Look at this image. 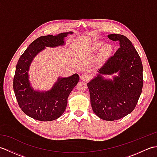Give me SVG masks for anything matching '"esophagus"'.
Returning a JSON list of instances; mask_svg holds the SVG:
<instances>
[{"label":"esophagus","mask_w":157,"mask_h":157,"mask_svg":"<svg viewBox=\"0 0 157 157\" xmlns=\"http://www.w3.org/2000/svg\"><path fill=\"white\" fill-rule=\"evenodd\" d=\"M81 79L83 81H88L90 79V76L88 73H83V74L80 76Z\"/></svg>","instance_id":"esophagus-1"}]
</instances>
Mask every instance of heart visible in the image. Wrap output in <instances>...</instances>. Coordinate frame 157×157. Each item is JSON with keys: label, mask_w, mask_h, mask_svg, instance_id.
<instances>
[{"label": "heart", "mask_w": 157, "mask_h": 157, "mask_svg": "<svg viewBox=\"0 0 157 157\" xmlns=\"http://www.w3.org/2000/svg\"><path fill=\"white\" fill-rule=\"evenodd\" d=\"M90 50L93 52H99L98 59L100 60H104L111 54L113 52V46L109 44H105L102 40L96 41L93 42L91 46Z\"/></svg>", "instance_id": "1"}]
</instances>
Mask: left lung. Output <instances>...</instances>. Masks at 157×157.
<instances>
[{
	"label": "left lung",
	"mask_w": 157,
	"mask_h": 157,
	"mask_svg": "<svg viewBox=\"0 0 157 157\" xmlns=\"http://www.w3.org/2000/svg\"><path fill=\"white\" fill-rule=\"evenodd\" d=\"M108 38L118 40L120 47L87 86L94 113L100 119L115 121L132 113L137 105L143 86V66L126 36L112 34Z\"/></svg>",
	"instance_id": "left-lung-1"
}]
</instances>
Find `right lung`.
I'll use <instances>...</instances> for the list:
<instances>
[{
	"label": "right lung",
	"mask_w": 157,
	"mask_h": 157,
	"mask_svg": "<svg viewBox=\"0 0 157 157\" xmlns=\"http://www.w3.org/2000/svg\"><path fill=\"white\" fill-rule=\"evenodd\" d=\"M73 32L58 35L40 36L29 45L20 56L13 79V90L19 107L25 115L36 120L49 121L58 119L65 111L69 95L79 82L75 73L69 77H59L51 89L46 91L34 89L29 80V71L34 58L46 47L65 45V38Z\"/></svg>",
	"instance_id": "1"
}]
</instances>
